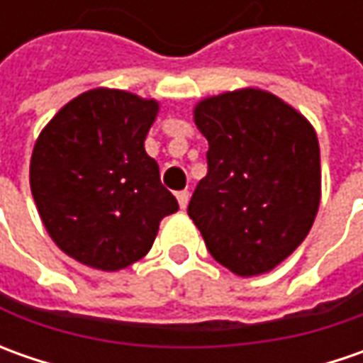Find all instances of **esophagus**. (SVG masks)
Wrapping results in <instances>:
<instances>
[{
  "label": "esophagus",
  "mask_w": 363,
  "mask_h": 363,
  "mask_svg": "<svg viewBox=\"0 0 363 363\" xmlns=\"http://www.w3.org/2000/svg\"><path fill=\"white\" fill-rule=\"evenodd\" d=\"M177 202H179V208H182V210H186V208H188V202H189L188 189H184V191H177Z\"/></svg>",
  "instance_id": "34e87169"
}]
</instances>
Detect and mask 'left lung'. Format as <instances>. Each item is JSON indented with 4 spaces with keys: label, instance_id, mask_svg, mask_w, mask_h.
I'll use <instances>...</instances> for the list:
<instances>
[{
    "label": "left lung",
    "instance_id": "obj_1",
    "mask_svg": "<svg viewBox=\"0 0 363 363\" xmlns=\"http://www.w3.org/2000/svg\"><path fill=\"white\" fill-rule=\"evenodd\" d=\"M208 174L188 206L206 248L238 277L283 262L309 234L321 200L311 123L260 89L208 96L194 108Z\"/></svg>",
    "mask_w": 363,
    "mask_h": 363
}]
</instances>
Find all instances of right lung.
Instances as JSON below:
<instances>
[{"mask_svg": "<svg viewBox=\"0 0 363 363\" xmlns=\"http://www.w3.org/2000/svg\"><path fill=\"white\" fill-rule=\"evenodd\" d=\"M157 111L153 99L92 89L64 105L35 141L30 188L38 214L58 248L86 267L127 269L179 208L145 151Z\"/></svg>", "mask_w": 363, "mask_h": 363, "instance_id": "1", "label": "right lung"}]
</instances>
